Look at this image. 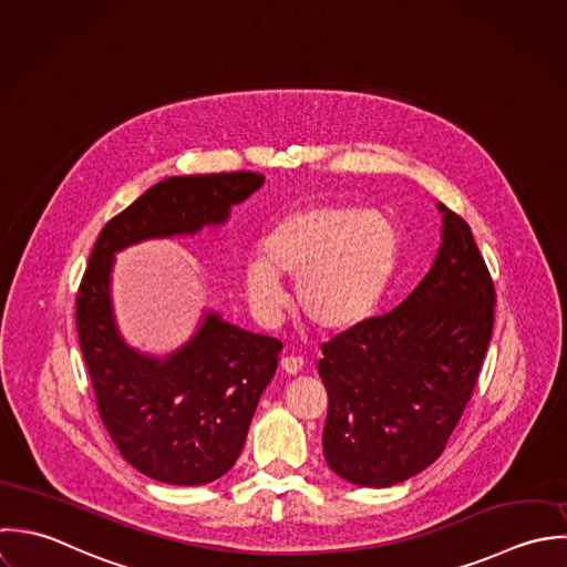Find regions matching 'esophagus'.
<instances>
[{
	"mask_svg": "<svg viewBox=\"0 0 567 567\" xmlns=\"http://www.w3.org/2000/svg\"><path fill=\"white\" fill-rule=\"evenodd\" d=\"M279 365H281V370H284L288 377H297V374L303 370V359H299V357H284Z\"/></svg>",
	"mask_w": 567,
	"mask_h": 567,
	"instance_id": "1",
	"label": "esophagus"
}]
</instances>
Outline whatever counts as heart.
I'll return each instance as SVG.
<instances>
[{"mask_svg": "<svg viewBox=\"0 0 567 567\" xmlns=\"http://www.w3.org/2000/svg\"><path fill=\"white\" fill-rule=\"evenodd\" d=\"M400 248V226L386 210L354 202L299 206L268 230L261 257L244 264V295L259 319L275 321L279 279L295 281L299 315L323 334H346L377 312Z\"/></svg>", "mask_w": 567, "mask_h": 567, "instance_id": "obj_1", "label": "heart"}]
</instances>
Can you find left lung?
<instances>
[{
  "label": "left lung",
  "mask_w": 567,
  "mask_h": 567,
  "mask_svg": "<svg viewBox=\"0 0 567 567\" xmlns=\"http://www.w3.org/2000/svg\"><path fill=\"white\" fill-rule=\"evenodd\" d=\"M442 244L386 315L323 343V453L350 484L386 488L433 464L473 393L491 343L495 286L471 226L437 204Z\"/></svg>",
  "instance_id": "left-lung-1"
}]
</instances>
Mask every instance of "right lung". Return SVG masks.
<instances>
[{"instance_id":"1","label":"right lung","mask_w":567,"mask_h":567,"mask_svg":"<svg viewBox=\"0 0 567 567\" xmlns=\"http://www.w3.org/2000/svg\"><path fill=\"white\" fill-rule=\"evenodd\" d=\"M264 181L252 172L167 178L110 219L90 255L76 332L99 413L121 455L156 482L199 486L233 468L284 346L204 310L178 350L156 357L132 348L114 317V257L147 239L221 228Z\"/></svg>"}]
</instances>
